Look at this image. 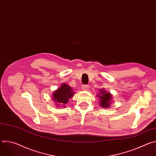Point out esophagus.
I'll return each instance as SVG.
<instances>
[{
    "mask_svg": "<svg viewBox=\"0 0 156 156\" xmlns=\"http://www.w3.org/2000/svg\"><path fill=\"white\" fill-rule=\"evenodd\" d=\"M82 89L83 90H87L89 89V86L88 85H86V84H84L82 86Z\"/></svg>",
    "mask_w": 156,
    "mask_h": 156,
    "instance_id": "34e87169",
    "label": "esophagus"
}]
</instances>
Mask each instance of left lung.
I'll return each instance as SVG.
<instances>
[{"mask_svg":"<svg viewBox=\"0 0 156 156\" xmlns=\"http://www.w3.org/2000/svg\"><path fill=\"white\" fill-rule=\"evenodd\" d=\"M101 95H98L100 98V105L102 107L107 108L110 107V101L112 99V95L109 93H107L105 90H100Z\"/></svg>","mask_w":156,"mask_h":156,"instance_id":"obj_1","label":"left lung"}]
</instances>
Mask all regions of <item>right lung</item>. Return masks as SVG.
Segmentation results:
<instances>
[{"label": "right lung", "mask_w": 156, "mask_h": 156, "mask_svg": "<svg viewBox=\"0 0 156 156\" xmlns=\"http://www.w3.org/2000/svg\"><path fill=\"white\" fill-rule=\"evenodd\" d=\"M73 90L66 84H62L60 87L53 93V99L57 103L66 104L73 96Z\"/></svg>", "instance_id": "right-lung-1"}]
</instances>
